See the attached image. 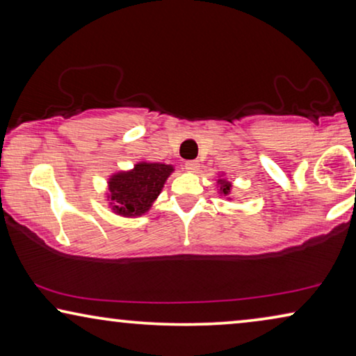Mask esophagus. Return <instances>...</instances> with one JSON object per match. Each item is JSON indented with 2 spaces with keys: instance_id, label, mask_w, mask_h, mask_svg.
I'll use <instances>...</instances> for the list:
<instances>
[{
  "instance_id": "esophagus-1",
  "label": "esophagus",
  "mask_w": 356,
  "mask_h": 356,
  "mask_svg": "<svg viewBox=\"0 0 356 356\" xmlns=\"http://www.w3.org/2000/svg\"><path fill=\"white\" fill-rule=\"evenodd\" d=\"M184 168H185V171H188V172H198L200 163L198 161H187L184 164Z\"/></svg>"
}]
</instances>
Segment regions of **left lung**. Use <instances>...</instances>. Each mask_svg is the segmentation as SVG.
<instances>
[{"instance_id": "obj_1", "label": "left lung", "mask_w": 356, "mask_h": 356, "mask_svg": "<svg viewBox=\"0 0 356 356\" xmlns=\"http://www.w3.org/2000/svg\"><path fill=\"white\" fill-rule=\"evenodd\" d=\"M218 184H219V192H221V195H224V197H227L230 193V188H232V185H230V182H227L226 179H219Z\"/></svg>"}]
</instances>
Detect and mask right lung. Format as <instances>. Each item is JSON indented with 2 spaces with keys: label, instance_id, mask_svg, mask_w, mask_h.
I'll use <instances>...</instances> for the list:
<instances>
[{
  "label": "right lung",
  "instance_id": "add662e5",
  "mask_svg": "<svg viewBox=\"0 0 356 356\" xmlns=\"http://www.w3.org/2000/svg\"><path fill=\"white\" fill-rule=\"evenodd\" d=\"M174 168L163 163H137L130 171L113 174L108 180L111 209L121 216H142L161 193Z\"/></svg>",
  "mask_w": 356,
  "mask_h": 356
}]
</instances>
